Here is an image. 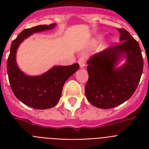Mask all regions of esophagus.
<instances>
[{
  "mask_svg": "<svg viewBox=\"0 0 149 149\" xmlns=\"http://www.w3.org/2000/svg\"><path fill=\"white\" fill-rule=\"evenodd\" d=\"M78 63L79 64V66L80 68H84L85 66V63H84V58H80L78 61Z\"/></svg>",
  "mask_w": 149,
  "mask_h": 149,
  "instance_id": "esophagus-1",
  "label": "esophagus"
}]
</instances>
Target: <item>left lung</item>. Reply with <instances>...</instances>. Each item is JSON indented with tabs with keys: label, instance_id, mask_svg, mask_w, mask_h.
<instances>
[{
	"label": "left lung",
	"instance_id": "8db88e82",
	"mask_svg": "<svg viewBox=\"0 0 149 149\" xmlns=\"http://www.w3.org/2000/svg\"><path fill=\"white\" fill-rule=\"evenodd\" d=\"M118 30L120 42L93 55L86 62L89 79L85 94L87 100L98 108H113L127 100L137 89L143 71L138 42L127 30ZM123 58H126L125 64L116 68Z\"/></svg>",
	"mask_w": 149,
	"mask_h": 149
}]
</instances>
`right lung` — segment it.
I'll list each match as a JSON object with an SVG mask.
<instances>
[{
  "instance_id": "add662e5",
  "label": "right lung",
  "mask_w": 149,
  "mask_h": 149,
  "mask_svg": "<svg viewBox=\"0 0 149 149\" xmlns=\"http://www.w3.org/2000/svg\"><path fill=\"white\" fill-rule=\"evenodd\" d=\"M56 24H43L24 29L13 41L7 63L8 79L15 97L32 108L49 109L56 106L62 95L65 82L79 70V65H55L40 76H27L21 71L16 63V52L23 41L33 33L53 29Z\"/></svg>"
}]
</instances>
